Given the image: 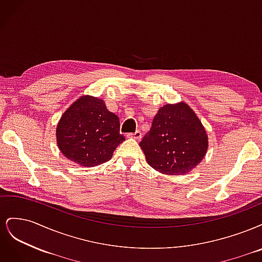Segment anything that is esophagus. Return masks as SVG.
Segmentation results:
<instances>
[{
  "mask_svg": "<svg viewBox=\"0 0 262 262\" xmlns=\"http://www.w3.org/2000/svg\"><path fill=\"white\" fill-rule=\"evenodd\" d=\"M128 138H131V139H136V140H140L142 138V134H141V131H136L133 133H129L128 136H126Z\"/></svg>",
  "mask_w": 262,
  "mask_h": 262,
  "instance_id": "34e87169",
  "label": "esophagus"
}]
</instances>
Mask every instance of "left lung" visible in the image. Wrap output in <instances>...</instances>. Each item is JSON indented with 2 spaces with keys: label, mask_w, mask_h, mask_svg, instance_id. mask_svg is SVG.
<instances>
[{
  "label": "left lung",
  "mask_w": 262,
  "mask_h": 262,
  "mask_svg": "<svg viewBox=\"0 0 262 262\" xmlns=\"http://www.w3.org/2000/svg\"><path fill=\"white\" fill-rule=\"evenodd\" d=\"M208 134L186 102L160 108L152 128L140 142L150 167L165 175H185L208 150Z\"/></svg>",
  "instance_id": "1"
}]
</instances>
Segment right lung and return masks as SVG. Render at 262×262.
I'll return each instance as SVG.
<instances>
[{
	"label": "right lung",
	"instance_id": "1",
	"mask_svg": "<svg viewBox=\"0 0 262 262\" xmlns=\"http://www.w3.org/2000/svg\"><path fill=\"white\" fill-rule=\"evenodd\" d=\"M119 131V118L109 112L104 100L86 95L66 110L55 134L63 155L80 166L93 167L108 162L125 140Z\"/></svg>",
	"mask_w": 262,
	"mask_h": 262
}]
</instances>
